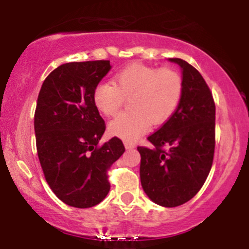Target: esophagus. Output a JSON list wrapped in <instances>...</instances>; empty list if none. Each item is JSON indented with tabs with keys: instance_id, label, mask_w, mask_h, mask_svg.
Segmentation results:
<instances>
[{
	"instance_id": "esophagus-1",
	"label": "esophagus",
	"mask_w": 249,
	"mask_h": 249,
	"mask_svg": "<svg viewBox=\"0 0 249 249\" xmlns=\"http://www.w3.org/2000/svg\"><path fill=\"white\" fill-rule=\"evenodd\" d=\"M124 145H125V148H126V149H132V148L136 147V144H135L132 141H125Z\"/></svg>"
}]
</instances>
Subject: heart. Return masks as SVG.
Wrapping results in <instances>:
<instances>
[{
    "instance_id": "b5f03b06",
    "label": "heart",
    "mask_w": 249,
    "mask_h": 249,
    "mask_svg": "<svg viewBox=\"0 0 249 249\" xmlns=\"http://www.w3.org/2000/svg\"><path fill=\"white\" fill-rule=\"evenodd\" d=\"M183 96V78L176 70L132 64L118 72L113 83L101 82L92 91L96 108L113 117L129 99V112L109 123L113 136L132 141L148 131L149 125L169 120Z\"/></svg>"
}]
</instances>
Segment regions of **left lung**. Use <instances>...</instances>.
Instances as JSON below:
<instances>
[{
	"mask_svg": "<svg viewBox=\"0 0 249 249\" xmlns=\"http://www.w3.org/2000/svg\"><path fill=\"white\" fill-rule=\"evenodd\" d=\"M183 96L173 115L140 145L141 184L152 201L164 207L188 202L211 171L215 147V104L200 72L178 57Z\"/></svg>",
	"mask_w": 249,
	"mask_h": 249,
	"instance_id": "1",
	"label": "left lung"
}]
</instances>
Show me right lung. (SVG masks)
<instances>
[{
    "mask_svg": "<svg viewBox=\"0 0 249 249\" xmlns=\"http://www.w3.org/2000/svg\"><path fill=\"white\" fill-rule=\"evenodd\" d=\"M109 70L108 60L60 65L46 78L37 99L35 134L44 178L72 207H92L106 197L110 166L125 152L118 137L99 144L106 124L92 91Z\"/></svg>",
    "mask_w": 249,
    "mask_h": 249,
    "instance_id": "add662e5",
    "label": "right lung"
}]
</instances>
